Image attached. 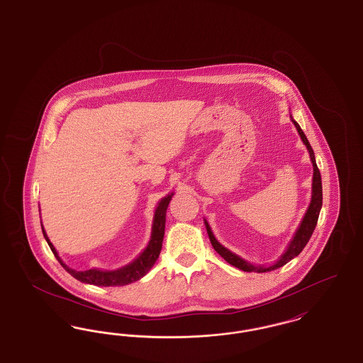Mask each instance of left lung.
Wrapping results in <instances>:
<instances>
[{"instance_id":"left-lung-1","label":"left lung","mask_w":363,"mask_h":363,"mask_svg":"<svg viewBox=\"0 0 363 363\" xmlns=\"http://www.w3.org/2000/svg\"><path fill=\"white\" fill-rule=\"evenodd\" d=\"M291 117V116H290ZM291 121L294 122L299 136L302 138L303 144L306 145L308 151H309V155H311V163H313V184H311V206L308 208L301 225L298 227L295 235H294L293 241L290 242L287 250L283 253V256L280 259H277V262L271 267H262V265H253L247 261L241 259L240 256H237L235 253L230 252L228 249H225L223 245H220L219 242L216 241L211 227L208 225L207 220H204L206 227H207L208 237H209V241L212 243L213 249L223 257V259L231 264L233 267H237L238 269H242L245 272H269V271H274L283 265H286L289 261H291L294 257H296L302 250L303 247L306 246V243L311 240V234L317 225V220H318V215H320V211H321V206H323V185H321V174L320 170L317 167V163H315V157H314V152H313V148H311V144H309V140L305 136L303 130L301 129V126L294 121L293 117H291Z\"/></svg>"}]
</instances>
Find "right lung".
<instances>
[{"label": "right lung", "instance_id": "right-lung-1", "mask_svg": "<svg viewBox=\"0 0 363 363\" xmlns=\"http://www.w3.org/2000/svg\"><path fill=\"white\" fill-rule=\"evenodd\" d=\"M174 193L167 194L166 197H163L157 207L155 209V215H154V223H152V233H151V240L148 242V246L144 249V252L138 256V259H133L130 264H128L126 267H122L120 269L116 271H101V269H88V271H74L69 268L67 264H64V261L60 259L55 247L52 246V242L48 238V234L42 225V233L45 240L49 243L50 249H52L55 259H58V262L64 267V269L67 272H69L70 275L76 277L77 280L88 283V284H94V286H125L129 283H133L138 279L147 275L148 271L154 267L156 259L160 255L162 250V242L164 237V225H166V211L170 204V200L173 197ZM42 225V222H40Z\"/></svg>", "mask_w": 363, "mask_h": 363}]
</instances>
